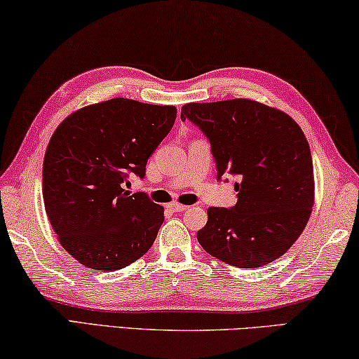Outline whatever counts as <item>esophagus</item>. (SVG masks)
<instances>
[{
  "instance_id": "obj_1",
  "label": "esophagus",
  "mask_w": 359,
  "mask_h": 359,
  "mask_svg": "<svg viewBox=\"0 0 359 359\" xmlns=\"http://www.w3.org/2000/svg\"><path fill=\"white\" fill-rule=\"evenodd\" d=\"M168 206H170V210H172V211H184V210L189 208V206H187V205L178 203V202H173V203H170Z\"/></svg>"
}]
</instances>
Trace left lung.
<instances>
[{
	"instance_id": "left-lung-1",
	"label": "left lung",
	"mask_w": 359,
	"mask_h": 359,
	"mask_svg": "<svg viewBox=\"0 0 359 359\" xmlns=\"http://www.w3.org/2000/svg\"><path fill=\"white\" fill-rule=\"evenodd\" d=\"M210 138L217 176L236 175L233 208H208L197 240L210 255L259 268L284 255L309 221L316 181L309 143L285 111L252 99L191 102L181 109Z\"/></svg>"
}]
</instances>
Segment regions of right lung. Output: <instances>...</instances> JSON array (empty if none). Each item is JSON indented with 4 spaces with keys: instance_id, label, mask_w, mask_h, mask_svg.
Segmentation results:
<instances>
[{
    "instance_id": "obj_1",
    "label": "right lung",
    "mask_w": 359,
    "mask_h": 359,
    "mask_svg": "<svg viewBox=\"0 0 359 359\" xmlns=\"http://www.w3.org/2000/svg\"><path fill=\"white\" fill-rule=\"evenodd\" d=\"M176 107L115 97L71 113L43 156L42 197L67 254L96 271H116L153 246L163 208L124 189L143 178L149 156L172 129Z\"/></svg>"
}]
</instances>
